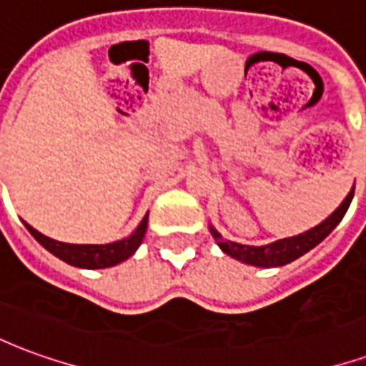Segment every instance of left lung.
<instances>
[{"mask_svg": "<svg viewBox=\"0 0 366 366\" xmlns=\"http://www.w3.org/2000/svg\"><path fill=\"white\" fill-rule=\"evenodd\" d=\"M353 194L355 186L347 194V198L341 202V206L330 217H325L320 225H315V227L304 231L300 235H294V237L278 239V241L269 243V245L251 247L241 245V243H235V241H227V239L222 237V233L215 229L212 223H209V233L215 239V243L219 245V249L225 254H229L231 259H237V261L245 262V264H253V267H261V269L284 267L288 262L296 261L302 254H306L307 251H312L315 245H320L323 239L337 227L339 222L343 219V215L347 214V209L351 206Z\"/></svg>", "mask_w": 366, "mask_h": 366, "instance_id": "8db88e82", "label": "left lung"}]
</instances>
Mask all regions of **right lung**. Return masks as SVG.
I'll list each match as a JSON object with an SVG mask.
<instances>
[{
	"mask_svg": "<svg viewBox=\"0 0 366 366\" xmlns=\"http://www.w3.org/2000/svg\"><path fill=\"white\" fill-rule=\"evenodd\" d=\"M147 223H149V214L144 215L143 222L137 225V229L129 237L121 239V241H113V243H105V245H72V243H62V241H54V239L39 233L29 223H25V227L49 253L59 257L60 261L68 262L70 267H78V269L96 270L109 269V267H115L119 262L127 261L129 257H133L139 245L143 243L144 233H147Z\"/></svg>",
	"mask_w": 366,
	"mask_h": 366,
	"instance_id": "obj_1",
	"label": "right lung"
}]
</instances>
